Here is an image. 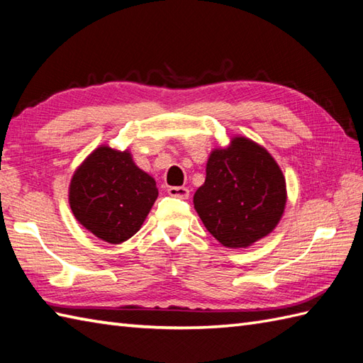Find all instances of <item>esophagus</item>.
<instances>
[{"label":"esophagus","instance_id":"34e87169","mask_svg":"<svg viewBox=\"0 0 363 363\" xmlns=\"http://www.w3.org/2000/svg\"><path fill=\"white\" fill-rule=\"evenodd\" d=\"M168 195H172L174 198L187 199L190 196V190L186 189V187H169L168 189Z\"/></svg>","mask_w":363,"mask_h":363}]
</instances>
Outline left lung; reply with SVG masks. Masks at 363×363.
<instances>
[{"label":"left lung","mask_w":363,"mask_h":363,"mask_svg":"<svg viewBox=\"0 0 363 363\" xmlns=\"http://www.w3.org/2000/svg\"><path fill=\"white\" fill-rule=\"evenodd\" d=\"M287 204L281 167L265 146L234 135L213 148L206 181L194 195L206 229L226 248H248L272 234Z\"/></svg>","instance_id":"left-lung-1"}]
</instances>
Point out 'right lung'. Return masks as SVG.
Returning <instances> with one entry per match:
<instances>
[{
  "instance_id": "add662e5",
  "label": "right lung",
  "mask_w": 363,
  "mask_h": 363,
  "mask_svg": "<svg viewBox=\"0 0 363 363\" xmlns=\"http://www.w3.org/2000/svg\"><path fill=\"white\" fill-rule=\"evenodd\" d=\"M159 191L129 148L99 145L72 176L68 203L76 221L99 240L118 245L140 230Z\"/></svg>"
}]
</instances>
